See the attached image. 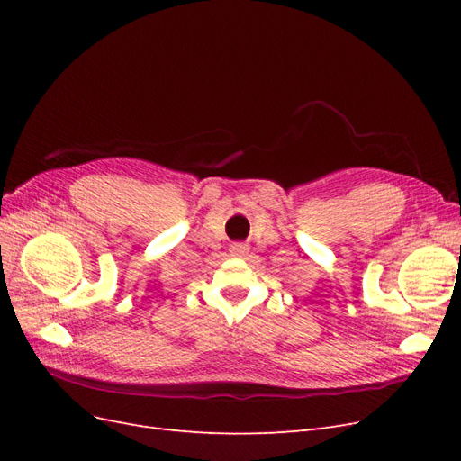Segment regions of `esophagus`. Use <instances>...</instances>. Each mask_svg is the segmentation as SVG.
<instances>
[{"mask_svg": "<svg viewBox=\"0 0 461 461\" xmlns=\"http://www.w3.org/2000/svg\"><path fill=\"white\" fill-rule=\"evenodd\" d=\"M229 252H230V256H234V258H244V256L249 252V248H248V244L234 242V244H230Z\"/></svg>", "mask_w": 461, "mask_h": 461, "instance_id": "34e87169", "label": "esophagus"}]
</instances>
